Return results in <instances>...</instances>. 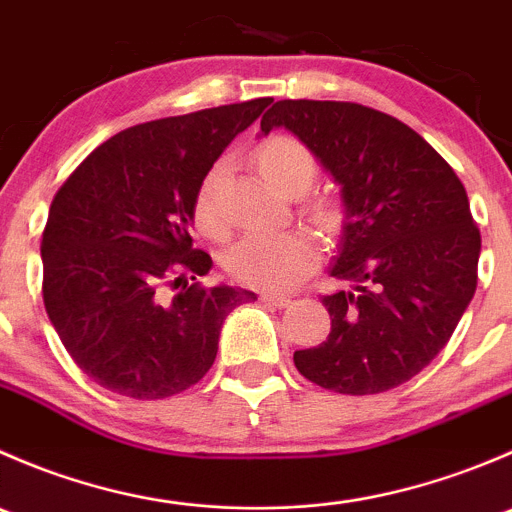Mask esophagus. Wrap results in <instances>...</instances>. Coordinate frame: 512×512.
Listing matches in <instances>:
<instances>
[{
  "mask_svg": "<svg viewBox=\"0 0 512 512\" xmlns=\"http://www.w3.org/2000/svg\"><path fill=\"white\" fill-rule=\"evenodd\" d=\"M262 302L265 304H272V307H287L292 299L285 297V294H272V292H265L262 294Z\"/></svg>",
  "mask_w": 512,
  "mask_h": 512,
  "instance_id": "1",
  "label": "esophagus"
}]
</instances>
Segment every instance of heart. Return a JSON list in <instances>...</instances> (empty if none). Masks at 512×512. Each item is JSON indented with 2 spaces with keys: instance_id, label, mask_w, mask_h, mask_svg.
I'll return each instance as SVG.
<instances>
[{
  "instance_id": "1",
  "label": "heart",
  "mask_w": 512,
  "mask_h": 512,
  "mask_svg": "<svg viewBox=\"0 0 512 512\" xmlns=\"http://www.w3.org/2000/svg\"><path fill=\"white\" fill-rule=\"evenodd\" d=\"M255 163L270 185L285 195H302L312 188L319 175V163L304 143L292 136H272L255 151ZM220 183L223 163L213 165L195 195V220L208 235H223L225 223L220 213ZM314 225L334 232L342 223V210L334 200L317 198L307 205ZM319 250L312 235L304 230L250 232L227 250L225 267L237 282L257 289H289L297 285L317 262Z\"/></svg>"
}]
</instances>
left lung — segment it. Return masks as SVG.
Returning <instances> with one entry per match:
<instances>
[{
  "label": "left lung",
  "instance_id": "1",
  "mask_svg": "<svg viewBox=\"0 0 512 512\" xmlns=\"http://www.w3.org/2000/svg\"><path fill=\"white\" fill-rule=\"evenodd\" d=\"M262 133L287 128L342 185L344 235L322 297L327 342L294 352L304 379L381 394L414 379L451 339L478 285L480 232L458 175L389 113L347 101H277Z\"/></svg>",
  "mask_w": 512,
  "mask_h": 512
}]
</instances>
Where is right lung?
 Instances as JSON below:
<instances>
[{"instance_id":"obj_1","label":"right lung","mask_w":512,"mask_h":512,"mask_svg":"<svg viewBox=\"0 0 512 512\" xmlns=\"http://www.w3.org/2000/svg\"><path fill=\"white\" fill-rule=\"evenodd\" d=\"M267 106L270 98H252L126 128L51 200L44 307L71 359L103 389L143 401L190 389L213 366L227 314L257 299L250 289L188 285L185 275L213 267L190 237L200 183Z\"/></svg>"}]
</instances>
